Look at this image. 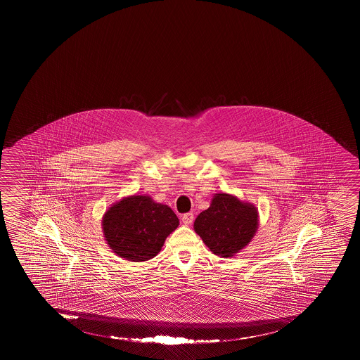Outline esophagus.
<instances>
[{"instance_id":"34e87169","label":"esophagus","mask_w":360,"mask_h":360,"mask_svg":"<svg viewBox=\"0 0 360 360\" xmlns=\"http://www.w3.org/2000/svg\"><path fill=\"white\" fill-rule=\"evenodd\" d=\"M182 222L186 224V226H189V224L193 222V213H184L182 216Z\"/></svg>"}]
</instances>
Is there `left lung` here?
I'll use <instances>...</instances> for the list:
<instances>
[{
	"mask_svg": "<svg viewBox=\"0 0 360 360\" xmlns=\"http://www.w3.org/2000/svg\"><path fill=\"white\" fill-rule=\"evenodd\" d=\"M193 229L212 254L229 259L252 241L259 229V211L252 203L221 192L197 216Z\"/></svg>",
	"mask_w": 360,
	"mask_h": 360,
	"instance_id": "left-lung-1",
	"label": "left lung"
}]
</instances>
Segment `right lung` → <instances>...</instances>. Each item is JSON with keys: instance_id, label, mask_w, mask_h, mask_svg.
I'll list each match as a JSON object with an SVG mask.
<instances>
[{"instance_id": "obj_1", "label": "right lung", "mask_w": 360, "mask_h": 360, "mask_svg": "<svg viewBox=\"0 0 360 360\" xmlns=\"http://www.w3.org/2000/svg\"><path fill=\"white\" fill-rule=\"evenodd\" d=\"M178 224L171 207L146 195L124 197L106 210L101 221L108 246L131 262L155 257Z\"/></svg>"}]
</instances>
